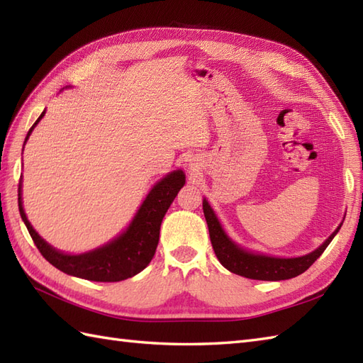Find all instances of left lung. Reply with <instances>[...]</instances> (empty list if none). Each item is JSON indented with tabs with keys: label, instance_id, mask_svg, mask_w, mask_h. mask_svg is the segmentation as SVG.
Masks as SVG:
<instances>
[{
	"label": "left lung",
	"instance_id": "1",
	"mask_svg": "<svg viewBox=\"0 0 363 363\" xmlns=\"http://www.w3.org/2000/svg\"><path fill=\"white\" fill-rule=\"evenodd\" d=\"M203 211L207 221V228H209L212 248L215 251V256L220 260V264L229 269L230 273L257 281H284L304 273L325 252L328 245L333 242V238L342 228V225L338 226L320 248L312 251L311 254H306V256L289 259L272 257L265 256V254H254L245 251L230 240L225 230H223L217 215L213 213L212 207L206 199L203 201Z\"/></svg>",
	"mask_w": 363,
	"mask_h": 363
}]
</instances>
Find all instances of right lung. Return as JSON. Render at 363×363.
I'll return each instance as SVG.
<instances>
[{"label": "right lung", "mask_w": 363, "mask_h": 363, "mask_svg": "<svg viewBox=\"0 0 363 363\" xmlns=\"http://www.w3.org/2000/svg\"><path fill=\"white\" fill-rule=\"evenodd\" d=\"M43 113L45 112H42L33 128L29 129L25 143L37 123L43 117ZM184 184H186V174L181 169L167 174L145 198L143 204L125 233L101 248L78 254V256L54 250L33 229L21 206V181L18 184V209L37 250L51 265L60 272L82 277V279L118 282L140 273L151 262L159 243L162 220Z\"/></svg>", "instance_id": "obj_1"}]
</instances>
